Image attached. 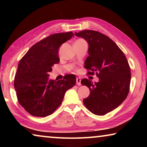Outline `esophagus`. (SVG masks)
Returning <instances> with one entry per match:
<instances>
[{
    "instance_id": "1",
    "label": "esophagus",
    "mask_w": 147,
    "mask_h": 147,
    "mask_svg": "<svg viewBox=\"0 0 147 147\" xmlns=\"http://www.w3.org/2000/svg\"><path fill=\"white\" fill-rule=\"evenodd\" d=\"M76 84L78 86H81V78H76Z\"/></svg>"
}]
</instances>
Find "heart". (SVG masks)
Listing matches in <instances>:
<instances>
[{"label":"heart","instance_id":"heart-1","mask_svg":"<svg viewBox=\"0 0 147 147\" xmlns=\"http://www.w3.org/2000/svg\"><path fill=\"white\" fill-rule=\"evenodd\" d=\"M77 41H83V39H79V40H77Z\"/></svg>","mask_w":147,"mask_h":147}]
</instances>
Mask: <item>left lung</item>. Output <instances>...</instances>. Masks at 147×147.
<instances>
[{
	"instance_id": "8db88e82",
	"label": "left lung",
	"mask_w": 147,
	"mask_h": 147,
	"mask_svg": "<svg viewBox=\"0 0 147 147\" xmlns=\"http://www.w3.org/2000/svg\"><path fill=\"white\" fill-rule=\"evenodd\" d=\"M89 45V56L85 68L95 72L98 82L84 78L83 86L88 87L90 94L83 100L89 111L97 115H104L117 108L127 97L131 80L130 68L123 51L108 36L100 32L86 30L78 33Z\"/></svg>"
}]
</instances>
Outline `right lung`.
Instances as JSON below:
<instances>
[{
	"mask_svg": "<svg viewBox=\"0 0 147 147\" xmlns=\"http://www.w3.org/2000/svg\"><path fill=\"white\" fill-rule=\"evenodd\" d=\"M73 36L71 32L51 35L34 45L20 60L14 88L19 104L30 115H51L61 105L65 92L75 85L74 74L54 80L49 74L59 63V47Z\"/></svg>",
	"mask_w": 147,
	"mask_h": 147,
	"instance_id": "right-lung-1",
	"label": "right lung"
}]
</instances>
